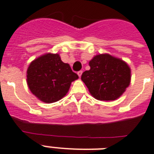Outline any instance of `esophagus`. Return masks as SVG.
<instances>
[{"instance_id":"esophagus-1","label":"esophagus","mask_w":154,"mask_h":154,"mask_svg":"<svg viewBox=\"0 0 154 154\" xmlns=\"http://www.w3.org/2000/svg\"><path fill=\"white\" fill-rule=\"evenodd\" d=\"M77 74H78V75L79 76V77H81V75H82V71H79V72H78V73H77Z\"/></svg>"}]
</instances>
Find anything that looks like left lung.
Here are the masks:
<instances>
[{"label":"left lung","mask_w":154,"mask_h":154,"mask_svg":"<svg viewBox=\"0 0 154 154\" xmlns=\"http://www.w3.org/2000/svg\"><path fill=\"white\" fill-rule=\"evenodd\" d=\"M91 69L81 79L93 97L100 101H114L121 96L131 82V68L123 60L109 53L98 54L90 60Z\"/></svg>","instance_id":"1"}]
</instances>
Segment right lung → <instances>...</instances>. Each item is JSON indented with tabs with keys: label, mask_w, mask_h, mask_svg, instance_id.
<instances>
[{
	"label": "right lung",
	"mask_w": 154,
	"mask_h": 154,
	"mask_svg": "<svg viewBox=\"0 0 154 154\" xmlns=\"http://www.w3.org/2000/svg\"><path fill=\"white\" fill-rule=\"evenodd\" d=\"M68 63L57 53H45L34 60L26 71V82L30 92L40 101L53 103L63 98L72 82L78 79Z\"/></svg>",
	"instance_id": "add662e5"
}]
</instances>
